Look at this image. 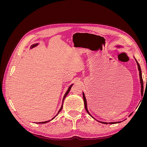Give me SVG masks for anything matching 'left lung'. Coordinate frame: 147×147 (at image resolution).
Segmentation results:
<instances>
[{
    "mask_svg": "<svg viewBox=\"0 0 147 147\" xmlns=\"http://www.w3.org/2000/svg\"><path fill=\"white\" fill-rule=\"evenodd\" d=\"M116 47L117 48H123V47H122L121 45H116ZM134 57L135 58V57L134 56ZM135 60H136V63H137V66H138V70H139V77H140V84H141V95L142 96H143V93H144V83H143V80H142V71H141V69H140V65H139V64L138 63V62H137V61L136 59V58H135ZM83 100H84V107H85V109H86V112H87V113L90 115V116L92 117V118H94V119H96V121H99V122H100V123H103V124H117V123H121V121H117V122H109V123H107V122H102V121H98V120H97L96 119H95L94 117H93L92 115L90 114V113L89 112V111H88V107H87V102H86V97H85V95H84V92H83ZM132 113H131L129 115V117H130L131 115H132Z\"/></svg>",
    "mask_w": 147,
    "mask_h": 147,
    "instance_id": "obj_1",
    "label": "left lung"
}]
</instances>
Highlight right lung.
Wrapping results in <instances>:
<instances>
[{"instance_id":"right-lung-1","label":"right lung","mask_w":147,"mask_h":147,"mask_svg":"<svg viewBox=\"0 0 147 147\" xmlns=\"http://www.w3.org/2000/svg\"><path fill=\"white\" fill-rule=\"evenodd\" d=\"M39 43H34V44H33V45H32L30 46V49H32V48H34V47H37ZM74 84V83H72V84H70V85L69 86V88L67 89V91L65 92V94H64V97H63V103H62V105H61V108H60V109H59V110L58 111V112H57V113L56 115V116L55 117H53L51 119H50V120H48V121H43V122H38V123H38V124H44V123H48V122H49V121H51V120H53V119H54L57 115H58V113L61 112V111L62 110V109H63V102H64V99L65 98V97L67 96V95L68 94V93L69 92V91H70V89H71V88H72V85Z\"/></svg>"}]
</instances>
